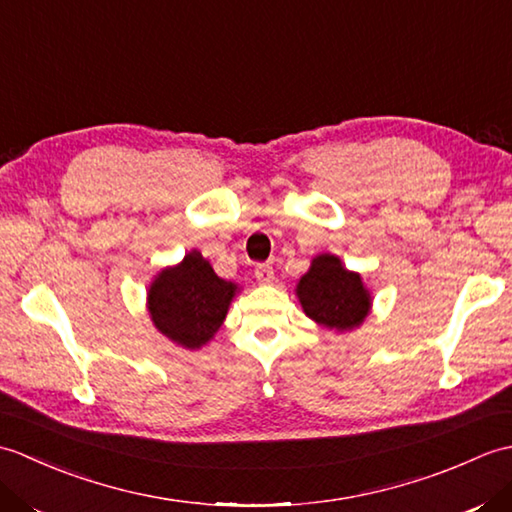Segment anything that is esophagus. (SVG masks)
<instances>
[{"label": "esophagus", "mask_w": 512, "mask_h": 512, "mask_svg": "<svg viewBox=\"0 0 512 512\" xmlns=\"http://www.w3.org/2000/svg\"><path fill=\"white\" fill-rule=\"evenodd\" d=\"M255 277H257L259 284L268 286V284H273V281H275V270H273V266H270V264H259L255 268Z\"/></svg>", "instance_id": "1"}]
</instances>
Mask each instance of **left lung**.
<instances>
[{
    "instance_id": "left-lung-1",
    "label": "left lung",
    "mask_w": 512,
    "mask_h": 512,
    "mask_svg": "<svg viewBox=\"0 0 512 512\" xmlns=\"http://www.w3.org/2000/svg\"><path fill=\"white\" fill-rule=\"evenodd\" d=\"M295 292L312 321L336 332L358 328L372 308V295L361 275L347 270L341 259L330 253L312 259Z\"/></svg>"
}]
</instances>
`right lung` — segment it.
Returning a JSON list of instances; mask_svg holds the SVG:
<instances>
[{
    "label": "right lung",
    "instance_id": "obj_1",
    "mask_svg": "<svg viewBox=\"0 0 512 512\" xmlns=\"http://www.w3.org/2000/svg\"><path fill=\"white\" fill-rule=\"evenodd\" d=\"M237 284L220 279L200 250L178 266L162 268L147 292V310L156 330L187 350L209 343L226 319Z\"/></svg>",
    "mask_w": 512,
    "mask_h": 512
}]
</instances>
